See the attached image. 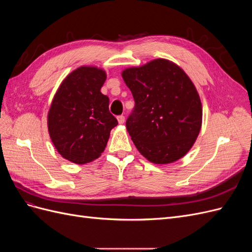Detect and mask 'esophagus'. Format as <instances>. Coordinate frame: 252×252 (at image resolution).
Returning <instances> with one entry per match:
<instances>
[{"instance_id":"1","label":"esophagus","mask_w":252,"mask_h":252,"mask_svg":"<svg viewBox=\"0 0 252 252\" xmlns=\"http://www.w3.org/2000/svg\"><path fill=\"white\" fill-rule=\"evenodd\" d=\"M118 122H119V124H124L125 123V117L124 116H119L118 118Z\"/></svg>"}]
</instances>
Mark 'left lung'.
<instances>
[{
    "label": "left lung",
    "mask_w": 252,
    "mask_h": 252,
    "mask_svg": "<svg viewBox=\"0 0 252 252\" xmlns=\"http://www.w3.org/2000/svg\"><path fill=\"white\" fill-rule=\"evenodd\" d=\"M122 77L135 102L126 128L140 154L158 165L186 156L203 120L199 93L186 72L169 60L156 59L125 68Z\"/></svg>",
    "instance_id": "left-lung-1"
}]
</instances>
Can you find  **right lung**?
<instances>
[{
	"instance_id": "obj_1",
	"label": "right lung",
	"mask_w": 252,
	"mask_h": 252,
	"mask_svg": "<svg viewBox=\"0 0 252 252\" xmlns=\"http://www.w3.org/2000/svg\"><path fill=\"white\" fill-rule=\"evenodd\" d=\"M107 78L96 66H81L62 81L47 114L50 140L65 159L78 165L93 162L104 151L118 121L109 98L101 93Z\"/></svg>"
}]
</instances>
